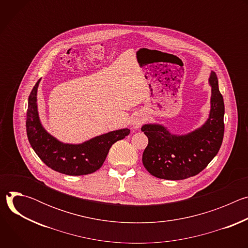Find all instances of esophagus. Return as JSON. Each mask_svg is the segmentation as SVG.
<instances>
[{"label": "esophagus", "mask_w": 248, "mask_h": 248, "mask_svg": "<svg viewBox=\"0 0 248 248\" xmlns=\"http://www.w3.org/2000/svg\"><path fill=\"white\" fill-rule=\"evenodd\" d=\"M145 122V118L143 115H135L131 121V124H132V127L133 128H139L140 125L142 124L143 123Z\"/></svg>", "instance_id": "1"}]
</instances>
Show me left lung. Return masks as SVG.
Instances as JSON below:
<instances>
[{"mask_svg": "<svg viewBox=\"0 0 248 248\" xmlns=\"http://www.w3.org/2000/svg\"><path fill=\"white\" fill-rule=\"evenodd\" d=\"M209 83L211 110L201 127L185 135L171 134L156 124L141 127L148 137L142 163L156 178L170 181L190 178L203 170L218 154L224 138L225 105L214 72H211Z\"/></svg>", "mask_w": 248, "mask_h": 248, "instance_id": "obj_1", "label": "left lung"}]
</instances>
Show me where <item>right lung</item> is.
Here are the masks:
<instances>
[{"label":"right lung","mask_w":248,"mask_h":248,"mask_svg":"<svg viewBox=\"0 0 248 248\" xmlns=\"http://www.w3.org/2000/svg\"><path fill=\"white\" fill-rule=\"evenodd\" d=\"M34 85L28 98L26 133L28 141L38 157L52 170L67 175H83L99 170L111 146L130 132L128 128L110 131L81 144L62 143L42 126L37 110V89Z\"/></svg>","instance_id":"1"}]
</instances>
